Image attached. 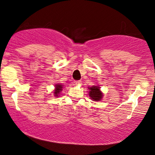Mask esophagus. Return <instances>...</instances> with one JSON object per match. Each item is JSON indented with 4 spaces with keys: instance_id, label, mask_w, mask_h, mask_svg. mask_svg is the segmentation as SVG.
Masks as SVG:
<instances>
[{
    "instance_id": "esophagus-1",
    "label": "esophagus",
    "mask_w": 155,
    "mask_h": 155,
    "mask_svg": "<svg viewBox=\"0 0 155 155\" xmlns=\"http://www.w3.org/2000/svg\"><path fill=\"white\" fill-rule=\"evenodd\" d=\"M81 80H75V81H74L75 84H81Z\"/></svg>"
}]
</instances>
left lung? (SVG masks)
I'll return each mask as SVG.
<instances>
[{
  "label": "left lung",
  "mask_w": 155,
  "mask_h": 155,
  "mask_svg": "<svg viewBox=\"0 0 155 155\" xmlns=\"http://www.w3.org/2000/svg\"><path fill=\"white\" fill-rule=\"evenodd\" d=\"M89 96L93 101H99L102 98V93L99 90V87L97 86H92V87L89 88Z\"/></svg>",
  "instance_id": "8db88e82"
}]
</instances>
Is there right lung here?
<instances>
[{"label": "right lung", "mask_w": 155, "mask_h": 155, "mask_svg": "<svg viewBox=\"0 0 155 155\" xmlns=\"http://www.w3.org/2000/svg\"><path fill=\"white\" fill-rule=\"evenodd\" d=\"M62 90V85L61 84H56V90H55L54 94L55 96H58V94L60 93L61 91Z\"/></svg>", "instance_id": "1"}]
</instances>
